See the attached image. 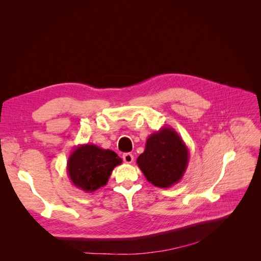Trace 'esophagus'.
Masks as SVG:
<instances>
[{
	"instance_id": "obj_1",
	"label": "esophagus",
	"mask_w": 261,
	"mask_h": 261,
	"mask_svg": "<svg viewBox=\"0 0 261 261\" xmlns=\"http://www.w3.org/2000/svg\"><path fill=\"white\" fill-rule=\"evenodd\" d=\"M123 160L125 163H132L134 161V155L132 153H124L123 154Z\"/></svg>"
}]
</instances>
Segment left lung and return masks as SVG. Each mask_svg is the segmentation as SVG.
<instances>
[{
	"instance_id": "left-lung-1",
	"label": "left lung",
	"mask_w": 261,
	"mask_h": 261,
	"mask_svg": "<svg viewBox=\"0 0 261 261\" xmlns=\"http://www.w3.org/2000/svg\"><path fill=\"white\" fill-rule=\"evenodd\" d=\"M188 160L189 151L183 139L172 127L164 126L148 137L137 164L149 183L169 188L183 177Z\"/></svg>"
}]
</instances>
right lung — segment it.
<instances>
[{
	"label": "right lung",
	"mask_w": 261,
	"mask_h": 261,
	"mask_svg": "<svg viewBox=\"0 0 261 261\" xmlns=\"http://www.w3.org/2000/svg\"><path fill=\"white\" fill-rule=\"evenodd\" d=\"M122 159L110 149L96 145L77 146L67 161V174L74 186L92 193L107 185L110 175Z\"/></svg>",
	"instance_id": "1"
}]
</instances>
